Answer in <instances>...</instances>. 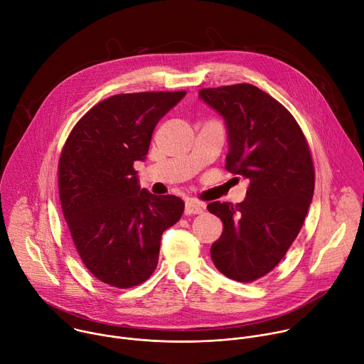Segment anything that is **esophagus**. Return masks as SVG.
Listing matches in <instances>:
<instances>
[{
    "instance_id": "1",
    "label": "esophagus",
    "mask_w": 364,
    "mask_h": 364,
    "mask_svg": "<svg viewBox=\"0 0 364 364\" xmlns=\"http://www.w3.org/2000/svg\"><path fill=\"white\" fill-rule=\"evenodd\" d=\"M204 210V204L194 201V200H187L186 201V209L184 213L186 215H200Z\"/></svg>"
}]
</instances>
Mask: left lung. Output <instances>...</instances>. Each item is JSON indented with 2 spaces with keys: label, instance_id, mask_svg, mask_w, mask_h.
Here are the masks:
<instances>
[{
  "label": "left lung",
  "instance_id": "obj_1",
  "mask_svg": "<svg viewBox=\"0 0 364 364\" xmlns=\"http://www.w3.org/2000/svg\"><path fill=\"white\" fill-rule=\"evenodd\" d=\"M198 97L225 121L226 170L250 181L243 201L207 205L223 232L210 247L216 268L252 282L272 271L298 236L314 194V167L294 117L259 87L201 89Z\"/></svg>",
  "mask_w": 364,
  "mask_h": 364
}]
</instances>
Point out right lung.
I'll list each match as a JSON object with an SVG mask.
<instances>
[{
	"mask_svg": "<svg viewBox=\"0 0 364 364\" xmlns=\"http://www.w3.org/2000/svg\"><path fill=\"white\" fill-rule=\"evenodd\" d=\"M184 96V90L111 96L76 124L63 146V215L82 262L108 285L146 281L157 268L163 232L184 212L180 197L141 188L134 170L146 159L155 125Z\"/></svg>",
	"mask_w": 364,
	"mask_h": 364,
	"instance_id": "obj_1",
	"label": "right lung"
}]
</instances>
